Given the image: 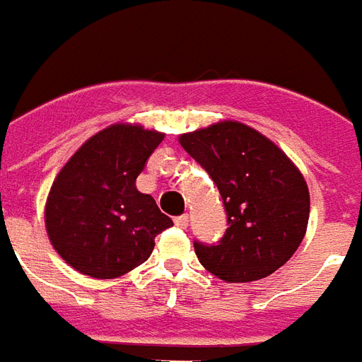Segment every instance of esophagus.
Wrapping results in <instances>:
<instances>
[{"instance_id":"esophagus-1","label":"esophagus","mask_w":362,"mask_h":362,"mask_svg":"<svg viewBox=\"0 0 362 362\" xmlns=\"http://www.w3.org/2000/svg\"><path fill=\"white\" fill-rule=\"evenodd\" d=\"M175 226L181 229L187 228V226H189V214H181V216H177V218H175Z\"/></svg>"}]
</instances>
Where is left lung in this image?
I'll return each mask as SVG.
<instances>
[{"instance_id": "left-lung-1", "label": "left lung", "mask_w": 362, "mask_h": 362, "mask_svg": "<svg viewBox=\"0 0 362 362\" xmlns=\"http://www.w3.org/2000/svg\"><path fill=\"white\" fill-rule=\"evenodd\" d=\"M223 200L228 229L214 245L194 241L200 264L226 281L270 276L307 233L310 197L295 163L252 127L221 121L179 136Z\"/></svg>"}]
</instances>
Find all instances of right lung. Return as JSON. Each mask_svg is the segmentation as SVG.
Segmentation results:
<instances>
[{"label": "right lung", "mask_w": 362, "mask_h": 362, "mask_svg": "<svg viewBox=\"0 0 362 362\" xmlns=\"http://www.w3.org/2000/svg\"><path fill=\"white\" fill-rule=\"evenodd\" d=\"M163 134L117 123L84 142L57 173L46 202V231L57 255L84 276L119 278L154 250L173 226L150 194L136 191Z\"/></svg>", "instance_id": "right-lung-1"}]
</instances>
